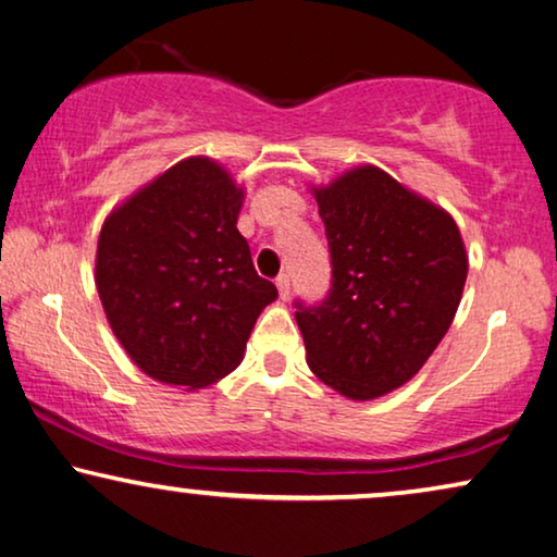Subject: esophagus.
<instances>
[{"mask_svg": "<svg viewBox=\"0 0 557 557\" xmlns=\"http://www.w3.org/2000/svg\"><path fill=\"white\" fill-rule=\"evenodd\" d=\"M275 285H277V289H280L282 300H287V295H289V277H287V275H280V277L275 280Z\"/></svg>", "mask_w": 557, "mask_h": 557, "instance_id": "1", "label": "esophagus"}]
</instances>
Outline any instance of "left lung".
Here are the masks:
<instances>
[{
	"label": "left lung",
	"mask_w": 557,
	"mask_h": 557,
	"mask_svg": "<svg viewBox=\"0 0 557 557\" xmlns=\"http://www.w3.org/2000/svg\"><path fill=\"white\" fill-rule=\"evenodd\" d=\"M333 287L295 312L310 371L350 401H373L421 371L467 282L459 226L438 203L371 163L312 186Z\"/></svg>",
	"instance_id": "left-lung-1"
}]
</instances>
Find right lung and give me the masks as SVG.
<instances>
[{
  "label": "right lung",
  "instance_id": "add662e5",
  "mask_svg": "<svg viewBox=\"0 0 557 557\" xmlns=\"http://www.w3.org/2000/svg\"><path fill=\"white\" fill-rule=\"evenodd\" d=\"M245 189L189 156L106 216L96 287L108 325L148 379L197 391L242 363L277 287L255 272L237 230Z\"/></svg>",
  "mask_w": 557,
  "mask_h": 557
}]
</instances>
